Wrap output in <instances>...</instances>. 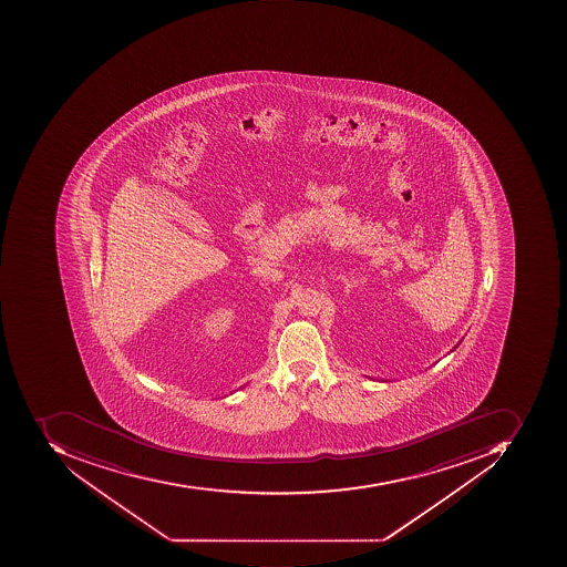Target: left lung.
I'll return each instance as SVG.
<instances>
[{"label": "left lung", "instance_id": "8db88e82", "mask_svg": "<svg viewBox=\"0 0 567 567\" xmlns=\"http://www.w3.org/2000/svg\"><path fill=\"white\" fill-rule=\"evenodd\" d=\"M458 344H460V342H458ZM458 344H456L455 348H458ZM455 348H453L452 351H455Z\"/></svg>", "mask_w": 567, "mask_h": 567}]
</instances>
